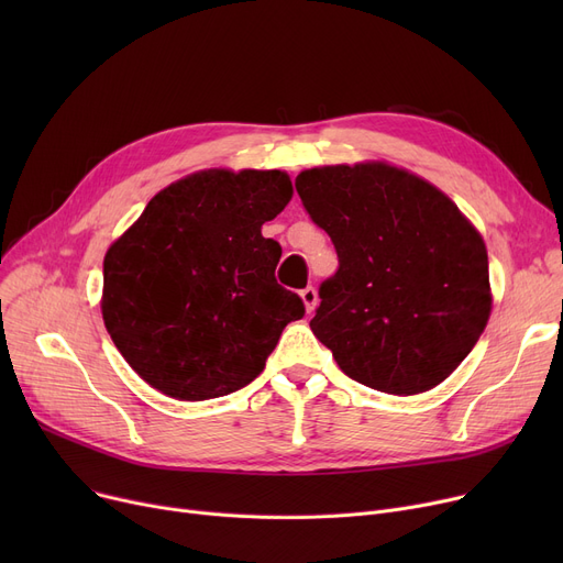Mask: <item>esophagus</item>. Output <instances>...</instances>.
Wrapping results in <instances>:
<instances>
[{
  "label": "esophagus",
  "mask_w": 563,
  "mask_h": 563,
  "mask_svg": "<svg viewBox=\"0 0 563 563\" xmlns=\"http://www.w3.org/2000/svg\"><path fill=\"white\" fill-rule=\"evenodd\" d=\"M301 299H303L306 310H308V312H312V310L317 308V301H319V297H317V289H314L312 285H308L306 289H301Z\"/></svg>",
  "instance_id": "1"
}]
</instances>
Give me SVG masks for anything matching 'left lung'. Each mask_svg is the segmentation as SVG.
<instances>
[{
  "label": "left lung",
  "instance_id": "1",
  "mask_svg": "<svg viewBox=\"0 0 563 563\" xmlns=\"http://www.w3.org/2000/svg\"><path fill=\"white\" fill-rule=\"evenodd\" d=\"M294 185L340 260L319 287L317 340L367 388L399 397L435 388L490 317L477 228L440 189L386 162L308 168Z\"/></svg>",
  "mask_w": 563,
  "mask_h": 563
}]
</instances>
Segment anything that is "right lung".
Wrapping results in <instances>:
<instances>
[{"instance_id": "1", "label": "right lung", "mask_w": 563, "mask_h": 563, "mask_svg": "<svg viewBox=\"0 0 563 563\" xmlns=\"http://www.w3.org/2000/svg\"><path fill=\"white\" fill-rule=\"evenodd\" d=\"M294 189L283 170L210 168L162 189L104 255L102 319L130 367L173 399L240 390L306 314L262 236Z\"/></svg>"}]
</instances>
